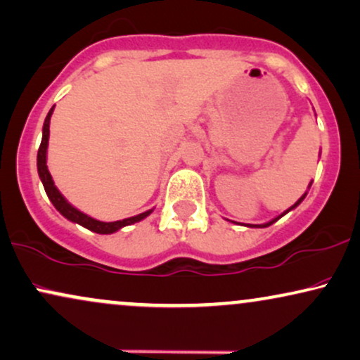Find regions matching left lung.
<instances>
[{
    "label": "left lung",
    "mask_w": 360,
    "mask_h": 360,
    "mask_svg": "<svg viewBox=\"0 0 360 360\" xmlns=\"http://www.w3.org/2000/svg\"><path fill=\"white\" fill-rule=\"evenodd\" d=\"M311 184H312V183H311ZM311 184H309V188H311ZM306 195H307V193H304V194H302V195H301V198H299V201H297V202H295V204H294V206H290V207H289V209H288V211H285V212H282V214H281V216H279V217H276V219H272V221H269V222H266V224H261V226H254V224H245V226H249V227H267V226H271V224H274V222H276V221H277V219H281V217H282V216H284V214H288V212H289V211H290V209H294V207H297V206H299V204H301V202H302V201H304V198H306Z\"/></svg>",
    "instance_id": "8db88e82"
}]
</instances>
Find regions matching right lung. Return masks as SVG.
I'll list each match as a JSON object with an SVG mask.
<instances>
[{
  "mask_svg": "<svg viewBox=\"0 0 360 360\" xmlns=\"http://www.w3.org/2000/svg\"><path fill=\"white\" fill-rule=\"evenodd\" d=\"M53 109H54V106L49 109L46 120H44L43 139H41V144H39V149H38V174L41 177V181H43L44 191H46L49 201L53 202V206L56 207L58 211L66 217V219L76 222V224H81L83 227H86V229L93 231V233H98V234L116 233V231H120L121 227L134 224V222H138L141 219H144V217H148L153 211H146L143 214H138V216H134V217H127V219H122V221L101 222L98 219H93V217H89L88 214L78 211L76 207H72L71 204L68 202L65 198H63V194L59 193L56 186H54L53 177H51V174H49L48 166H46V149H48V139H49V120H51Z\"/></svg>",
  "mask_w": 360,
  "mask_h": 360,
  "instance_id": "1",
  "label": "right lung"
}]
</instances>
